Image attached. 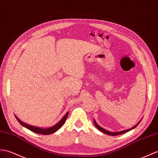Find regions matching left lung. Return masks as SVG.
<instances>
[{
	"label": "left lung",
	"instance_id": "obj_1",
	"mask_svg": "<svg viewBox=\"0 0 158 158\" xmlns=\"http://www.w3.org/2000/svg\"><path fill=\"white\" fill-rule=\"evenodd\" d=\"M141 120H142V118H141L140 120H139V122L137 124H135V125L134 127H133L132 128H131V129H127V130H124V131H118V132H110V131H107V130H106V129H103V128H102V127H101L100 126H99V125H98V124H97V123L96 122V120H94V123L95 126L96 127V128H97V129H98L99 131H101V132H102V133H106V134H107V135H112V136H114V135H121V134L125 133H127V132H128V131H131V130L134 129L136 127L139 123H140V122L141 121Z\"/></svg>",
	"mask_w": 158,
	"mask_h": 158
}]
</instances>
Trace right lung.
<instances>
[{"instance_id":"right-lung-1","label":"right lung","mask_w":158,"mask_h":158,"mask_svg":"<svg viewBox=\"0 0 158 158\" xmlns=\"http://www.w3.org/2000/svg\"><path fill=\"white\" fill-rule=\"evenodd\" d=\"M68 114H69V112L66 113V114L63 117H62V119L59 121V122H58L56 124H54V126L50 127L49 128H45V129L44 128H40L38 127L29 125V124H27L26 123L22 122V121L19 118H18L16 115H15V116L17 120L19 121V123L21 124L22 126L25 127L26 129H27L29 130H30L31 131L34 132V133H35L42 134V135H50V134H52V133H55V132L57 131L62 125H63V124L64 123L66 120H67V118Z\"/></svg>"}]
</instances>
